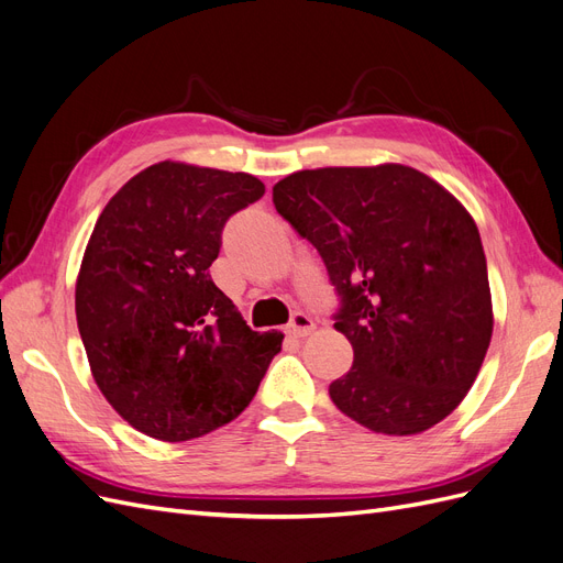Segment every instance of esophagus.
<instances>
[{
  "mask_svg": "<svg viewBox=\"0 0 563 563\" xmlns=\"http://www.w3.org/2000/svg\"><path fill=\"white\" fill-rule=\"evenodd\" d=\"M312 331H314V321H312L310 314L296 312V314L291 317V321H288V333L296 335V338H302V335H308V333H312Z\"/></svg>",
  "mask_w": 563,
  "mask_h": 563,
  "instance_id": "esophagus-1",
  "label": "esophagus"
}]
</instances>
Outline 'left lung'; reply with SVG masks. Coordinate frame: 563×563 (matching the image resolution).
Instances as JSON below:
<instances>
[{
	"instance_id": "left-lung-1",
	"label": "left lung",
	"mask_w": 563,
	"mask_h": 563,
	"mask_svg": "<svg viewBox=\"0 0 563 563\" xmlns=\"http://www.w3.org/2000/svg\"><path fill=\"white\" fill-rule=\"evenodd\" d=\"M343 298L333 327L354 350L329 385L371 432L408 437L453 413L493 333L479 230L446 187L404 164L327 166L272 187Z\"/></svg>"
}]
</instances>
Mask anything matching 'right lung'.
I'll use <instances>...</instances> for the list:
<instances>
[{"label": "right lung", "mask_w": 563, "mask_h": 563, "mask_svg": "<svg viewBox=\"0 0 563 563\" xmlns=\"http://www.w3.org/2000/svg\"><path fill=\"white\" fill-rule=\"evenodd\" d=\"M265 195L251 174L159 162L98 216L75 312L93 380L131 428L187 441L253 399L284 335L246 327L213 284L228 218Z\"/></svg>", "instance_id": "add662e5"}]
</instances>
